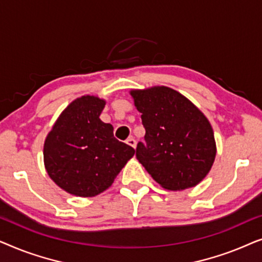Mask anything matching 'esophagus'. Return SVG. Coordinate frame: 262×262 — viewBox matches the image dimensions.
Returning <instances> with one entry per match:
<instances>
[{
  "label": "esophagus",
  "instance_id": "34e87169",
  "mask_svg": "<svg viewBox=\"0 0 262 262\" xmlns=\"http://www.w3.org/2000/svg\"><path fill=\"white\" fill-rule=\"evenodd\" d=\"M126 144L132 146V148H136V139H135L134 137L127 138V139H126Z\"/></svg>",
  "mask_w": 262,
  "mask_h": 262
}]
</instances>
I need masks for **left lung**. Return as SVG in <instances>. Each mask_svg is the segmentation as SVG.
Listing matches in <instances>:
<instances>
[{"instance_id": "1", "label": "left lung", "mask_w": 262, "mask_h": 262, "mask_svg": "<svg viewBox=\"0 0 262 262\" xmlns=\"http://www.w3.org/2000/svg\"><path fill=\"white\" fill-rule=\"evenodd\" d=\"M130 94L145 128V143L136 148L137 160L163 188L180 191L198 185L216 157L207 118L187 98L164 85Z\"/></svg>"}]
</instances>
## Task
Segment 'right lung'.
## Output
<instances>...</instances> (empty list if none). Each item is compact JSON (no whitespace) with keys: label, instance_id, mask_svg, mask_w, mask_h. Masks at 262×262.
<instances>
[{"label":"right lung","instance_id":"add662e5","mask_svg":"<svg viewBox=\"0 0 262 262\" xmlns=\"http://www.w3.org/2000/svg\"><path fill=\"white\" fill-rule=\"evenodd\" d=\"M105 103L91 95L74 100L45 139L46 171L70 194L94 196L106 191L136 152L100 119Z\"/></svg>","mask_w":262,"mask_h":262}]
</instances>
